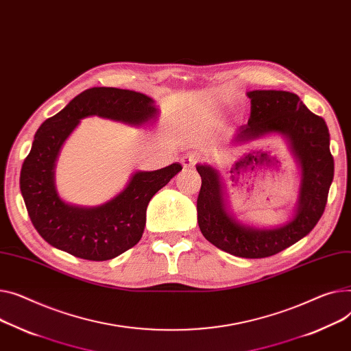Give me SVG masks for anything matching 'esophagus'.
I'll return each instance as SVG.
<instances>
[{
    "instance_id": "esophagus-1",
    "label": "esophagus",
    "mask_w": 351,
    "mask_h": 351,
    "mask_svg": "<svg viewBox=\"0 0 351 351\" xmlns=\"http://www.w3.org/2000/svg\"><path fill=\"white\" fill-rule=\"evenodd\" d=\"M199 162H200V158H199V155H196V154H188V155H184V156L182 158L183 168H186V169L195 168Z\"/></svg>"
}]
</instances>
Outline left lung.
Here are the masks:
<instances>
[{
    "label": "left lung",
    "instance_id": "1",
    "mask_svg": "<svg viewBox=\"0 0 351 351\" xmlns=\"http://www.w3.org/2000/svg\"><path fill=\"white\" fill-rule=\"evenodd\" d=\"M248 124L239 130L236 143L245 144L268 134L288 138L302 167L299 204L293 220L272 230L240 226L224 210L217 172L197 165L202 188L197 196V223L202 234L217 248L241 258H265L291 247L320 220L335 175L329 130L295 93L254 90Z\"/></svg>",
    "mask_w": 351,
    "mask_h": 351
}]
</instances>
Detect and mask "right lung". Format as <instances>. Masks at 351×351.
<instances>
[{
	"label": "right lung",
	"mask_w": 351,
	"mask_h": 351,
	"mask_svg": "<svg viewBox=\"0 0 351 351\" xmlns=\"http://www.w3.org/2000/svg\"><path fill=\"white\" fill-rule=\"evenodd\" d=\"M155 114L152 100L143 93L93 87L43 121L22 163L19 184L31 221L45 241L77 258L107 261L141 240L149 200L182 171L180 163L152 172H136L119 196L90 208L60 200L53 184V168L64 139L84 117L100 115L141 125Z\"/></svg>",
	"instance_id": "add662e5"
}]
</instances>
